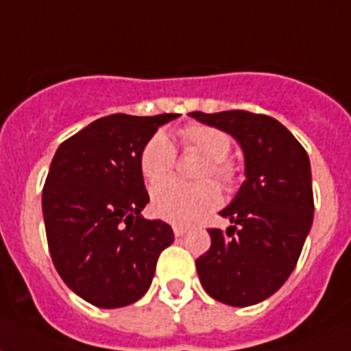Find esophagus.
<instances>
[{
	"mask_svg": "<svg viewBox=\"0 0 351 351\" xmlns=\"http://www.w3.org/2000/svg\"><path fill=\"white\" fill-rule=\"evenodd\" d=\"M188 228H184V226H173V234H176V237H182Z\"/></svg>",
	"mask_w": 351,
	"mask_h": 351,
	"instance_id": "esophagus-1",
	"label": "esophagus"
}]
</instances>
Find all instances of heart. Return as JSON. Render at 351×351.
I'll return each instance as SVG.
<instances>
[{
    "instance_id": "b5f03b06",
    "label": "heart",
    "mask_w": 351,
    "mask_h": 351,
    "mask_svg": "<svg viewBox=\"0 0 351 351\" xmlns=\"http://www.w3.org/2000/svg\"><path fill=\"white\" fill-rule=\"evenodd\" d=\"M179 140L186 150H195L206 158L199 179H215L224 190H231L239 179L237 165L228 158L230 136L217 127L190 123L179 129ZM140 172L154 186L169 178L176 165V147L165 132H156L145 141L140 152ZM221 204V192L211 181L184 184L179 181L162 182L152 188V211L159 219L173 224H190Z\"/></svg>"
}]
</instances>
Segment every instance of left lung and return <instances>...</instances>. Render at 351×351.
<instances>
[{
	"label": "left lung",
	"mask_w": 351,
	"mask_h": 351,
	"mask_svg": "<svg viewBox=\"0 0 351 351\" xmlns=\"http://www.w3.org/2000/svg\"><path fill=\"white\" fill-rule=\"evenodd\" d=\"M190 117L230 132L245 158V181L221 211L233 226L211 228V245L195 260L213 300L249 306L267 300L296 267L314 219L311 161L287 127L267 114L222 111Z\"/></svg>",
	"instance_id": "1"
}]
</instances>
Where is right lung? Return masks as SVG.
Wrapping results in <instances>:
<instances>
[{"label":"right lung","mask_w":351,"mask_h":351,"mask_svg":"<svg viewBox=\"0 0 351 351\" xmlns=\"http://www.w3.org/2000/svg\"><path fill=\"white\" fill-rule=\"evenodd\" d=\"M178 117L98 118L51 159L43 188L48 247L66 285L91 305L118 308L140 300L173 242L167 222L141 217L150 199L138 159L158 127Z\"/></svg>","instance_id":"right-lung-1"}]
</instances>
